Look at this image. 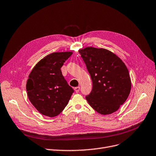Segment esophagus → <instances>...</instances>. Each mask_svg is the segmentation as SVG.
I'll return each mask as SVG.
<instances>
[{
  "instance_id": "obj_1",
  "label": "esophagus",
  "mask_w": 156,
  "mask_h": 156,
  "mask_svg": "<svg viewBox=\"0 0 156 156\" xmlns=\"http://www.w3.org/2000/svg\"><path fill=\"white\" fill-rule=\"evenodd\" d=\"M80 89V87H76L74 88V90H75V92H76V93L79 92Z\"/></svg>"
}]
</instances>
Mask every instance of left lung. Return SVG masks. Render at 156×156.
I'll use <instances>...</instances> for the list:
<instances>
[{"mask_svg":"<svg viewBox=\"0 0 156 156\" xmlns=\"http://www.w3.org/2000/svg\"><path fill=\"white\" fill-rule=\"evenodd\" d=\"M78 51L92 81V91L85 97L88 103L101 115L116 112L131 91V78L125 64L106 49L87 47Z\"/></svg>","mask_w":156,"mask_h":156,"instance_id":"8db88e82","label":"left lung"}]
</instances>
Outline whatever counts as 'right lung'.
Instances as JSON below:
<instances>
[{
	"label": "right lung",
	"instance_id": "1",
	"mask_svg": "<svg viewBox=\"0 0 156 156\" xmlns=\"http://www.w3.org/2000/svg\"><path fill=\"white\" fill-rule=\"evenodd\" d=\"M72 52H55L35 66L26 85L28 98L44 115L56 117L68 103L74 90L67 84L60 68Z\"/></svg>",
	"mask_w": 156,
	"mask_h": 156
}]
</instances>
